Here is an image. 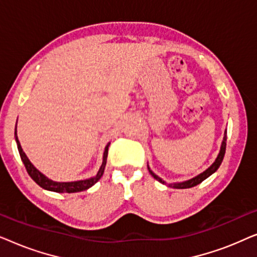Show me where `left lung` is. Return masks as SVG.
<instances>
[{
	"label": "left lung",
	"instance_id": "1",
	"mask_svg": "<svg viewBox=\"0 0 257 257\" xmlns=\"http://www.w3.org/2000/svg\"><path fill=\"white\" fill-rule=\"evenodd\" d=\"M226 145H227V131L224 132V137H223V140H222V144H221V149H220V153L219 156H217V158L215 159V161L212 164V166L207 168V170L205 172H202V173H200L199 175H196L195 178H192L189 179V180L187 181H182V182H174V184H167L170 187L172 188H178V189H184V188H191V187H194V186L201 184V182L205 180V179H207L209 177V175H212L214 172H215L217 168L220 167L221 163H222L223 160V157H224V153H226ZM149 172L151 173V175L156 179V180H158L159 182H161V184L166 185V182H165L163 179L158 177L157 174H154L152 171L150 170L149 167Z\"/></svg>",
	"mask_w": 257,
	"mask_h": 257
}]
</instances>
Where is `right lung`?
Masks as SVG:
<instances>
[{
  "label": "right lung",
  "mask_w": 257,
  "mask_h": 257,
  "mask_svg": "<svg viewBox=\"0 0 257 257\" xmlns=\"http://www.w3.org/2000/svg\"><path fill=\"white\" fill-rule=\"evenodd\" d=\"M17 125V124H16ZM15 140L17 144V149H19L21 159H22L24 166H26V170L28 174L30 175V178L36 182L38 186H41L42 188L47 189V191L56 192V193H76V192H82L85 191V189L92 187V186L96 184V182L101 178V175L104 173L105 165H106V159H107V152H108V146H110V143L107 144L106 147H105L104 156H103V164L98 171V173L94 175V177L90 179H85V180H79V181H71V182H57L51 180L45 177L44 174H42L40 171L37 170L36 167L34 166L33 164L30 163V160L28 159L26 153L23 152L22 147H21V144L19 142V138H17V131L15 126Z\"/></svg>",
  "instance_id": "add662e5"
}]
</instances>
